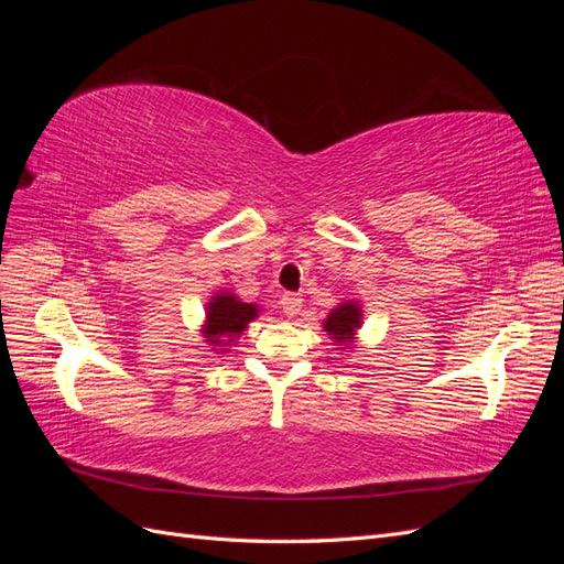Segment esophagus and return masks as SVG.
<instances>
[{
  "instance_id": "34e87169",
  "label": "esophagus",
  "mask_w": 564,
  "mask_h": 564,
  "mask_svg": "<svg viewBox=\"0 0 564 564\" xmlns=\"http://www.w3.org/2000/svg\"><path fill=\"white\" fill-rule=\"evenodd\" d=\"M280 305H282V311H284L286 317H296L303 308V299L299 294H284Z\"/></svg>"
}]
</instances>
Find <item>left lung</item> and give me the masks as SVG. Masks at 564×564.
<instances>
[{
	"instance_id": "left-lung-1",
	"label": "left lung",
	"mask_w": 564,
	"mask_h": 564,
	"mask_svg": "<svg viewBox=\"0 0 564 564\" xmlns=\"http://www.w3.org/2000/svg\"><path fill=\"white\" fill-rule=\"evenodd\" d=\"M322 327L332 336V340H336V346H350V340L355 338V332L362 327L360 303H355V301L340 303L338 308H334L327 315Z\"/></svg>"
}]
</instances>
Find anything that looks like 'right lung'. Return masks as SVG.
Here are the masks:
<instances>
[{
    "label": "right lung",
    "mask_w": 564,
    "mask_h": 564,
    "mask_svg": "<svg viewBox=\"0 0 564 564\" xmlns=\"http://www.w3.org/2000/svg\"><path fill=\"white\" fill-rule=\"evenodd\" d=\"M253 317H259V305L245 303L230 292L216 294L207 305V319L202 324V334L212 346H228L225 340L228 339L230 344L235 336H240ZM220 352H226V348H220Z\"/></svg>",
    "instance_id": "obj_1"
}]
</instances>
